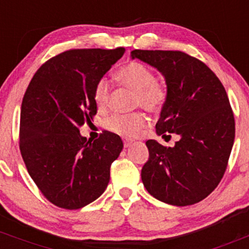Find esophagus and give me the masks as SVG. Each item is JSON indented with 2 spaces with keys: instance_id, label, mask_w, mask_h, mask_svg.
<instances>
[{
  "instance_id": "1",
  "label": "esophagus",
  "mask_w": 249,
  "mask_h": 249,
  "mask_svg": "<svg viewBox=\"0 0 249 249\" xmlns=\"http://www.w3.org/2000/svg\"><path fill=\"white\" fill-rule=\"evenodd\" d=\"M123 144H124V147H128L132 144V141H130V139H124V141H123Z\"/></svg>"
}]
</instances>
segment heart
<instances>
[{
	"mask_svg": "<svg viewBox=\"0 0 249 249\" xmlns=\"http://www.w3.org/2000/svg\"><path fill=\"white\" fill-rule=\"evenodd\" d=\"M116 79L122 87L134 91L133 107H142L148 112H159L167 101L168 91L165 83L156 78V75L144 63L132 61L119 68ZM110 83L107 78L98 79L93 89V101L98 108H105L110 99ZM148 124V118L142 112L123 115L116 113L107 117L104 126L125 138L139 136Z\"/></svg>",
	"mask_w": 249,
	"mask_h": 249,
	"instance_id": "obj_1",
	"label": "heart"
}]
</instances>
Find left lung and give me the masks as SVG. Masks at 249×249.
<instances>
[{"mask_svg":"<svg viewBox=\"0 0 249 249\" xmlns=\"http://www.w3.org/2000/svg\"><path fill=\"white\" fill-rule=\"evenodd\" d=\"M165 77L168 97L157 133H177L174 147L147 141L142 180L154 198L176 206L201 201L224 177L235 137V122L220 79L204 62L177 50L131 51Z\"/></svg>","mask_w":249,"mask_h":249,"instance_id":"left-lung-1","label":"left lung"}]
</instances>
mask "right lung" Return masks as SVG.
I'll return each instance as SVG.
<instances>
[{
    "label": "right lung",
    "instance_id": "add662e5",
    "mask_svg": "<svg viewBox=\"0 0 249 249\" xmlns=\"http://www.w3.org/2000/svg\"><path fill=\"white\" fill-rule=\"evenodd\" d=\"M124 48L71 49L48 59L34 75L21 107L19 150L28 172L51 204L78 210L102 196L121 137L104 131L98 139L79 127L97 113L93 89L124 55Z\"/></svg>",
    "mask_w": 249,
    "mask_h": 249
}]
</instances>
